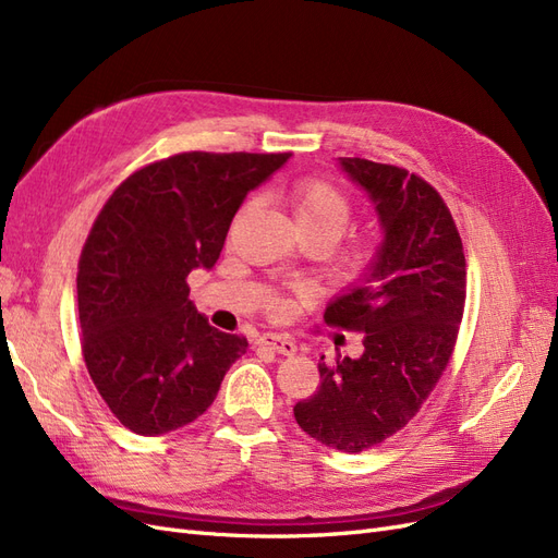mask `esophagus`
I'll return each instance as SVG.
<instances>
[{
    "instance_id": "esophagus-1",
    "label": "esophagus",
    "mask_w": 558,
    "mask_h": 558,
    "mask_svg": "<svg viewBox=\"0 0 558 558\" xmlns=\"http://www.w3.org/2000/svg\"><path fill=\"white\" fill-rule=\"evenodd\" d=\"M256 344L263 347V349H272L277 353H283V356H293V353L298 351V347H295V342L291 340V337L277 335V332H267V335L258 337Z\"/></svg>"
}]
</instances>
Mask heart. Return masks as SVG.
Segmentation results:
<instances>
[{
    "mask_svg": "<svg viewBox=\"0 0 558 558\" xmlns=\"http://www.w3.org/2000/svg\"><path fill=\"white\" fill-rule=\"evenodd\" d=\"M283 199L291 209L293 226L300 238L324 240L328 246L340 242L353 218L351 197L340 189V185L320 177L298 179L291 189L283 193ZM381 234H365V238H359L342 251L340 263H337V275L349 283L363 281L365 277L373 275V269L381 258ZM289 307V300H279L275 305L279 314H283Z\"/></svg>",
    "mask_w": 558,
    "mask_h": 558,
    "instance_id": "obj_1",
    "label": "heart"
}]
</instances>
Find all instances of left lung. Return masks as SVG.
Returning <instances> with one entry per match:
<instances>
[{
  "label": "left lung",
  "instance_id": "left-lung-1",
  "mask_svg": "<svg viewBox=\"0 0 558 558\" xmlns=\"http://www.w3.org/2000/svg\"><path fill=\"white\" fill-rule=\"evenodd\" d=\"M340 165L377 205L384 251L373 275L324 314L328 326L363 332V353L320 356V386L293 414L320 445L359 453L408 426L447 369L465 307V256L428 181L365 158Z\"/></svg>",
  "mask_w": 558,
  "mask_h": 558
}]
</instances>
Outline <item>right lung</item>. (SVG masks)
<instances>
[{
  "label": "right lung",
  "instance_id": "add662e5",
  "mask_svg": "<svg viewBox=\"0 0 558 558\" xmlns=\"http://www.w3.org/2000/svg\"><path fill=\"white\" fill-rule=\"evenodd\" d=\"M291 154L189 150L132 172L97 214L76 275L81 349L111 414L137 435L209 410L246 337L209 326L189 300L214 267L246 193Z\"/></svg>",
  "mask_w": 558,
  "mask_h": 558
}]
</instances>
